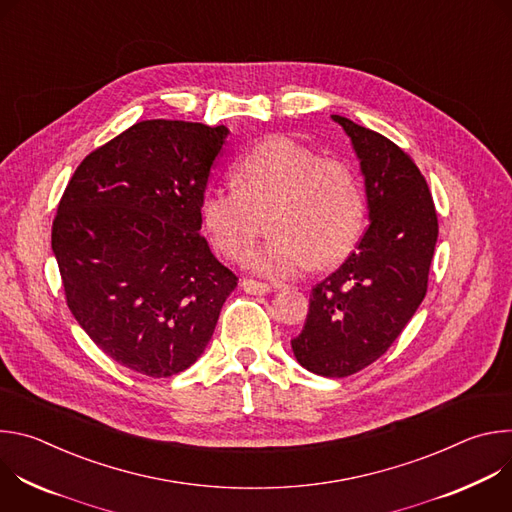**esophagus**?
I'll list each match as a JSON object with an SVG mask.
<instances>
[{
  "label": "esophagus",
  "instance_id": "esophagus-1",
  "mask_svg": "<svg viewBox=\"0 0 512 512\" xmlns=\"http://www.w3.org/2000/svg\"><path fill=\"white\" fill-rule=\"evenodd\" d=\"M241 287L251 296H263V294H269V291H271V287L267 283H261V281H255V279H243Z\"/></svg>",
  "mask_w": 512,
  "mask_h": 512
}]
</instances>
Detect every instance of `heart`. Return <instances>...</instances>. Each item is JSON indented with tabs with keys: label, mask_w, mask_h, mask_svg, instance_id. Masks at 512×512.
I'll return each mask as SVG.
<instances>
[{
	"label": "heart",
	"mask_w": 512,
	"mask_h": 512,
	"mask_svg": "<svg viewBox=\"0 0 512 512\" xmlns=\"http://www.w3.org/2000/svg\"><path fill=\"white\" fill-rule=\"evenodd\" d=\"M233 178L235 186L204 190L202 229L218 253L243 261L261 231L257 212L269 210L273 237L249 259L265 277L291 279L314 263L330 267L350 253L362 231L367 202L356 172L296 139L259 141L239 158Z\"/></svg>",
	"instance_id": "heart-1"
}]
</instances>
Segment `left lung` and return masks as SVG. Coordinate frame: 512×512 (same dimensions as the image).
Segmentation results:
<instances>
[{
    "mask_svg": "<svg viewBox=\"0 0 512 512\" xmlns=\"http://www.w3.org/2000/svg\"><path fill=\"white\" fill-rule=\"evenodd\" d=\"M332 119L360 162L371 225L356 251L312 289L291 348L310 373L342 379L381 358L423 302L437 214L425 178L399 145L346 117Z\"/></svg>",
    "mask_w": 512,
    "mask_h": 512,
    "instance_id": "8db88e82",
    "label": "left lung"
}]
</instances>
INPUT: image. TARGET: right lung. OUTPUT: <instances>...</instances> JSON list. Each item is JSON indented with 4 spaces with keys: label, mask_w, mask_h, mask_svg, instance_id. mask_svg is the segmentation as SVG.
<instances>
[{
    "label": "right lung",
    "mask_w": 512,
    "mask_h": 512,
    "mask_svg": "<svg viewBox=\"0 0 512 512\" xmlns=\"http://www.w3.org/2000/svg\"><path fill=\"white\" fill-rule=\"evenodd\" d=\"M225 125L139 121L72 174L52 223L68 310L115 362L154 379L204 352L237 275L200 235Z\"/></svg>",
    "instance_id": "1"
}]
</instances>
